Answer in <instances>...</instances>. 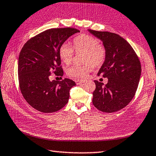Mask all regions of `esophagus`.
I'll use <instances>...</instances> for the list:
<instances>
[{
  "label": "esophagus",
  "mask_w": 156,
  "mask_h": 156,
  "mask_svg": "<svg viewBox=\"0 0 156 156\" xmlns=\"http://www.w3.org/2000/svg\"><path fill=\"white\" fill-rule=\"evenodd\" d=\"M87 80H77L76 81V83L77 84H82V83H85Z\"/></svg>",
  "instance_id": "obj_1"
}]
</instances>
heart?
Instances as JSON below:
<instances>
[{"mask_svg": "<svg viewBox=\"0 0 156 156\" xmlns=\"http://www.w3.org/2000/svg\"><path fill=\"white\" fill-rule=\"evenodd\" d=\"M73 48L76 53H84L83 66L73 65L67 69V74L76 78H85L93 66L99 67L105 61L106 52L104 47L100 44L97 38L89 35H79L73 39ZM59 55L65 63L69 64L72 61L74 50L68 43L61 45L59 49Z\"/></svg>", "mask_w": 156, "mask_h": 156, "instance_id": "obj_1", "label": "heart"}]
</instances>
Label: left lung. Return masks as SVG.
<instances>
[{"instance_id": "obj_1", "label": "left lung", "mask_w": 156, "mask_h": 156, "mask_svg": "<svg viewBox=\"0 0 156 156\" xmlns=\"http://www.w3.org/2000/svg\"><path fill=\"white\" fill-rule=\"evenodd\" d=\"M103 42L105 61L98 72L108 78V83L94 80L93 93L94 106L104 112H114L128 104L136 91L141 74V65L130 44L117 34L88 29Z\"/></svg>"}]
</instances>
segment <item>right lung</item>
Segmentation results:
<instances>
[{"instance_id":"1","label":"right lung","mask_w":156,"mask_h":156,"mask_svg":"<svg viewBox=\"0 0 156 156\" xmlns=\"http://www.w3.org/2000/svg\"><path fill=\"white\" fill-rule=\"evenodd\" d=\"M79 30L73 28L51 29L30 38L18 58V80L21 93L28 104L41 112H55L68 102L74 81L50 80L51 73L63 76L59 49Z\"/></svg>"}]
</instances>
